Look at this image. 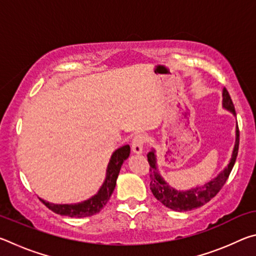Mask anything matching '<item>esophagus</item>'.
Wrapping results in <instances>:
<instances>
[{"label": "esophagus", "instance_id": "1", "mask_svg": "<svg viewBox=\"0 0 256 256\" xmlns=\"http://www.w3.org/2000/svg\"><path fill=\"white\" fill-rule=\"evenodd\" d=\"M146 144V136L144 134H136L132 140V151L134 154H140L144 151V146Z\"/></svg>", "mask_w": 256, "mask_h": 256}]
</instances>
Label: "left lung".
<instances>
[{
    "mask_svg": "<svg viewBox=\"0 0 256 256\" xmlns=\"http://www.w3.org/2000/svg\"><path fill=\"white\" fill-rule=\"evenodd\" d=\"M222 107L226 108L227 110L232 112L236 116L235 107L229 92L226 88L222 90ZM238 146H240V130H238V125L236 126V142L235 146H234L232 159L229 162L228 166L220 172V174L210 182H208L204 185L196 186V188H192L188 190H177L174 188L170 186L167 182L160 175V172L157 168V158H156L154 150L152 149L150 152L146 154L148 157V162L150 164V190L154 198H157L159 202H162L164 206L168 209L183 212L188 211L200 208L206 202H209L211 198H214L224 184L226 183L229 175H230L232 170L235 164L237 154H238Z\"/></svg>",
    "mask_w": 256,
    "mask_h": 256,
    "instance_id": "obj_1",
    "label": "left lung"
}]
</instances>
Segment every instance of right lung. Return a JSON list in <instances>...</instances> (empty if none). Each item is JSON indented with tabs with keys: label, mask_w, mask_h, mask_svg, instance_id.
I'll use <instances>...</instances> for the list:
<instances>
[{
	"label": "right lung",
	"mask_w": 256,
	"mask_h": 256,
	"mask_svg": "<svg viewBox=\"0 0 256 256\" xmlns=\"http://www.w3.org/2000/svg\"><path fill=\"white\" fill-rule=\"evenodd\" d=\"M130 146H123L112 152L110 162H108L106 170V178L102 188H99L98 193L94 194L88 200L82 201L74 204H54V203L47 202L40 198V200L55 214L60 216H68L71 218H84V216H90L98 214L106 203L110 200L112 193L114 192L116 180H118L120 167L130 156Z\"/></svg>",
	"instance_id": "obj_1"
}]
</instances>
